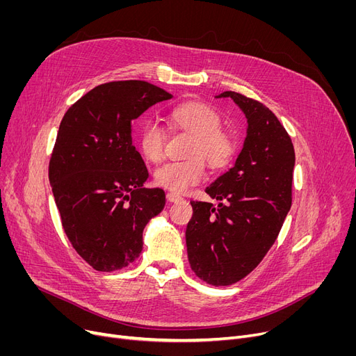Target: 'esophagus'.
<instances>
[{"label": "esophagus", "mask_w": 356, "mask_h": 356, "mask_svg": "<svg viewBox=\"0 0 356 356\" xmlns=\"http://www.w3.org/2000/svg\"><path fill=\"white\" fill-rule=\"evenodd\" d=\"M165 197H167L168 202H180V200H183L181 196H179V195L173 193V192H168V193L165 195Z\"/></svg>", "instance_id": "1"}]
</instances>
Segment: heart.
<instances>
[{"instance_id":"heart-1","label":"heart","mask_w":356,"mask_h":356,"mask_svg":"<svg viewBox=\"0 0 356 356\" xmlns=\"http://www.w3.org/2000/svg\"><path fill=\"white\" fill-rule=\"evenodd\" d=\"M167 120L172 125L193 136L189 154L200 156L184 161H168L157 167L154 181L160 188L173 193H183L191 186L204 179V160L212 168L225 167L234 153L235 141L229 133L220 128L222 118L218 112L202 102H184L167 112ZM165 134L156 121H148L141 128L140 148L143 156L157 163L164 156Z\"/></svg>"}]
</instances>
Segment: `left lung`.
Wrapping results in <instances>:
<instances>
[{"label": "left lung", "instance_id": "8db88e82", "mask_svg": "<svg viewBox=\"0 0 356 356\" xmlns=\"http://www.w3.org/2000/svg\"><path fill=\"white\" fill-rule=\"evenodd\" d=\"M247 118V137L232 168L207 192L219 200L195 202L186 247L195 274L212 286L248 275L275 242L291 207L294 147L286 128L261 102L227 90Z\"/></svg>", "mask_w": 356, "mask_h": 356}]
</instances>
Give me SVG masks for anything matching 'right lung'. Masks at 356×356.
Returning <instances> with one entry per match:
<instances>
[{
    "label": "right lung",
    "instance_id": "1",
    "mask_svg": "<svg viewBox=\"0 0 356 356\" xmlns=\"http://www.w3.org/2000/svg\"><path fill=\"white\" fill-rule=\"evenodd\" d=\"M172 93L144 81L99 85L74 102L60 122L49 180L73 248L97 271L134 263L143 231L165 204L147 189V167L133 145L131 122Z\"/></svg>",
    "mask_w": 356,
    "mask_h": 356
}]
</instances>
